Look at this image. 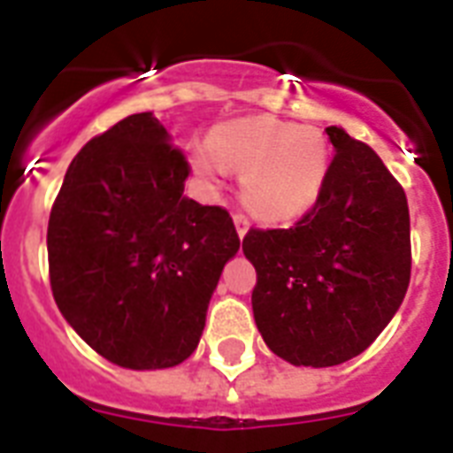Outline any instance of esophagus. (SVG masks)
Returning <instances> with one entry per match:
<instances>
[{
  "label": "esophagus",
  "instance_id": "obj_1",
  "mask_svg": "<svg viewBox=\"0 0 453 453\" xmlns=\"http://www.w3.org/2000/svg\"><path fill=\"white\" fill-rule=\"evenodd\" d=\"M234 224H236V234L241 238H243L245 234H248V229H250V219L245 215H234Z\"/></svg>",
  "mask_w": 453,
  "mask_h": 453
}]
</instances>
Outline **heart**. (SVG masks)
Returning a JSON list of instances; mask_svg holds the SVG:
<instances>
[{
    "label": "heart",
    "mask_w": 453,
    "mask_h": 453,
    "mask_svg": "<svg viewBox=\"0 0 453 453\" xmlns=\"http://www.w3.org/2000/svg\"><path fill=\"white\" fill-rule=\"evenodd\" d=\"M188 165L212 191L222 187L226 170L241 172L245 205L265 219L286 222L317 203L331 149L317 127L250 115L215 125L208 142L188 149Z\"/></svg>",
    "instance_id": "1"
}]
</instances>
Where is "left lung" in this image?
<instances>
[{
	"label": "left lung",
	"instance_id": "left-lung-1",
	"mask_svg": "<svg viewBox=\"0 0 453 453\" xmlns=\"http://www.w3.org/2000/svg\"><path fill=\"white\" fill-rule=\"evenodd\" d=\"M335 156L314 208L290 229H250L252 314L266 347L293 366H338L397 314L411 279L404 188L378 153L326 127Z\"/></svg>",
	"mask_w": 453,
	"mask_h": 453
}]
</instances>
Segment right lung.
Returning a JSON list of instances; mask_svg holds the SVG:
<instances>
[{"label":"right lung","instance_id":"obj_1","mask_svg":"<svg viewBox=\"0 0 453 453\" xmlns=\"http://www.w3.org/2000/svg\"><path fill=\"white\" fill-rule=\"evenodd\" d=\"M170 142L153 113L127 115L73 157L49 215L56 304L122 369H170L194 354L241 248L226 210L184 196L188 163Z\"/></svg>","mask_w":453,"mask_h":453}]
</instances>
